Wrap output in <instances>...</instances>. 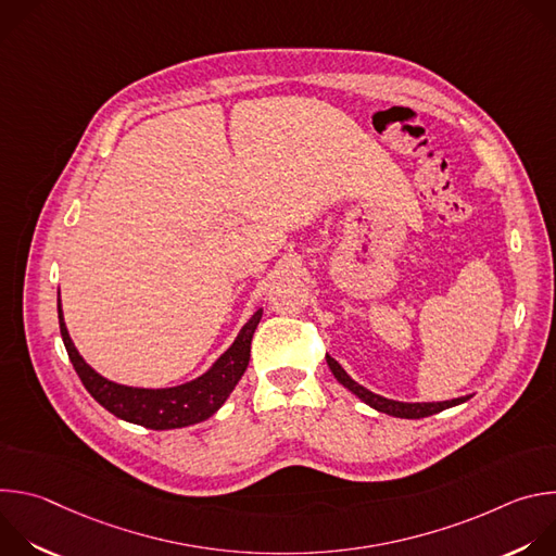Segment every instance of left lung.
<instances>
[{
	"mask_svg": "<svg viewBox=\"0 0 556 556\" xmlns=\"http://www.w3.org/2000/svg\"><path fill=\"white\" fill-rule=\"evenodd\" d=\"M326 361H328V365H330L334 378H337L343 387H348L354 395H358V399H361L365 405L374 407V409L380 412V414H389V416H393V418H409V420L427 418V416L440 414V412H444V409H448V407L462 405V403H466V401L470 399V395H462V399L442 401V403H401V401H389V399H384V395H378V393L365 389L363 384H358L356 380H352V378L348 376V371H345L332 356H326Z\"/></svg>",
	"mask_w": 556,
	"mask_h": 556,
	"instance_id": "8db88e82",
	"label": "left lung"
}]
</instances>
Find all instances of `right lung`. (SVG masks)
Listing matches in <instances>:
<instances>
[{
	"instance_id": "1",
	"label": "right lung",
	"mask_w": 556,
	"mask_h": 556,
	"mask_svg": "<svg viewBox=\"0 0 556 556\" xmlns=\"http://www.w3.org/2000/svg\"><path fill=\"white\" fill-rule=\"evenodd\" d=\"M59 307V328L61 339L67 350L70 363L74 365L78 378L92 393V399L103 405L110 414L131 425H140L144 429L165 431V429H182L198 425L211 418L230 395L235 384L244 376L251 361V341L262 319V307L251 316L247 326L237 334L232 345L211 365L208 371L178 387L165 389H144V387H127L114 380H108L99 371H94L84 356L74 348L65 321L61 299H56Z\"/></svg>"
}]
</instances>
